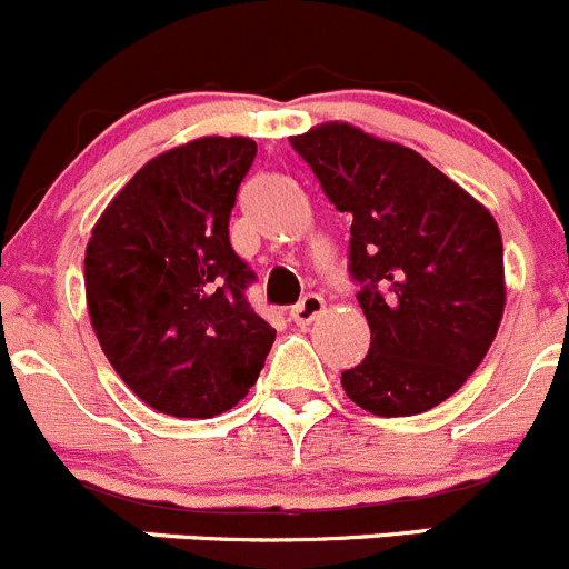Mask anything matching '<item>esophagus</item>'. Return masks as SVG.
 <instances>
[{"mask_svg": "<svg viewBox=\"0 0 569 569\" xmlns=\"http://www.w3.org/2000/svg\"><path fill=\"white\" fill-rule=\"evenodd\" d=\"M320 312H323V298H320L318 292H307V296H303L301 301L290 309V318H292V323L307 326V323H312Z\"/></svg>", "mask_w": 569, "mask_h": 569, "instance_id": "esophagus-1", "label": "esophagus"}]
</instances>
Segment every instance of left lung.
Returning a JSON list of instances; mask_svg holds the SVG:
<instances>
[{
  "instance_id": "8db88e82",
  "label": "left lung",
  "mask_w": 569,
  "mask_h": 569,
  "mask_svg": "<svg viewBox=\"0 0 569 569\" xmlns=\"http://www.w3.org/2000/svg\"><path fill=\"white\" fill-rule=\"evenodd\" d=\"M290 146L351 216L348 273L370 351L342 370V390L379 418L437 407L481 365L500 326L498 223L418 151L348 123L315 127Z\"/></svg>"
}]
</instances>
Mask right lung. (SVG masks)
<instances>
[{
	"instance_id": "1",
	"label": "right lung",
	"mask_w": 569,
	"mask_h": 569,
	"mask_svg": "<svg viewBox=\"0 0 569 569\" xmlns=\"http://www.w3.org/2000/svg\"><path fill=\"white\" fill-rule=\"evenodd\" d=\"M257 157L249 138H199L146 162L86 251L99 346L123 385L173 418H216L249 396L277 340L251 309L229 216Z\"/></svg>"
}]
</instances>
